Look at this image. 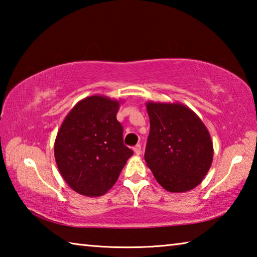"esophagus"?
<instances>
[{
    "label": "esophagus",
    "instance_id": "esophagus-1",
    "mask_svg": "<svg viewBox=\"0 0 257 257\" xmlns=\"http://www.w3.org/2000/svg\"><path fill=\"white\" fill-rule=\"evenodd\" d=\"M134 152H135V154H137V155H141V153H142V146L141 145H136L134 147Z\"/></svg>",
    "mask_w": 257,
    "mask_h": 257
}]
</instances>
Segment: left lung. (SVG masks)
<instances>
[{"instance_id":"obj_1","label":"left lung","mask_w":257,"mask_h":257,"mask_svg":"<svg viewBox=\"0 0 257 257\" xmlns=\"http://www.w3.org/2000/svg\"><path fill=\"white\" fill-rule=\"evenodd\" d=\"M150 135L147 167L165 190L184 193L201 184L211 168L213 143L202 120L181 103H146Z\"/></svg>"}]
</instances>
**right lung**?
Listing matches in <instances>:
<instances>
[{
    "label": "right lung",
    "mask_w": 257,
    "mask_h": 257,
    "mask_svg": "<svg viewBox=\"0 0 257 257\" xmlns=\"http://www.w3.org/2000/svg\"><path fill=\"white\" fill-rule=\"evenodd\" d=\"M120 102L88 96L68 113L54 143L61 176L78 194L101 196L118 180L134 152L123 144V128L116 120Z\"/></svg>",
    "instance_id": "obj_1"
}]
</instances>
